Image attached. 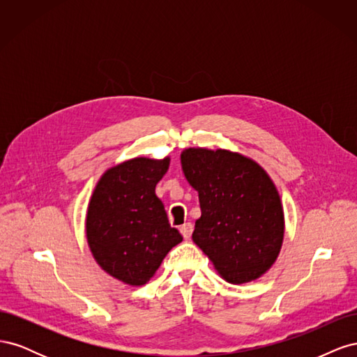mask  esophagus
I'll return each mask as SVG.
<instances>
[{
  "label": "esophagus",
  "instance_id": "34e87169",
  "mask_svg": "<svg viewBox=\"0 0 357 357\" xmlns=\"http://www.w3.org/2000/svg\"><path fill=\"white\" fill-rule=\"evenodd\" d=\"M192 231H193V226H192V223H185V225H181V226H180V232H181L183 238H185V240H189V238H190Z\"/></svg>",
  "mask_w": 357,
  "mask_h": 357
}]
</instances>
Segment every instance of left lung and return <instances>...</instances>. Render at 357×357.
I'll return each instance as SVG.
<instances>
[{
	"instance_id": "1",
	"label": "left lung",
	"mask_w": 357,
	"mask_h": 357,
	"mask_svg": "<svg viewBox=\"0 0 357 357\" xmlns=\"http://www.w3.org/2000/svg\"><path fill=\"white\" fill-rule=\"evenodd\" d=\"M181 168L198 192L193 243L228 283L253 282L273 266L283 244L284 214L266 171L229 150H183Z\"/></svg>"
}]
</instances>
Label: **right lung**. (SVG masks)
<instances>
[{"instance_id":"right-lung-1","label":"right lung","mask_w":357,"mask_h":357,"mask_svg":"<svg viewBox=\"0 0 357 357\" xmlns=\"http://www.w3.org/2000/svg\"><path fill=\"white\" fill-rule=\"evenodd\" d=\"M169 158H134L107 169L86 215V236L95 261L112 277L143 286L183 236L171 228L155 188Z\"/></svg>"}]
</instances>
